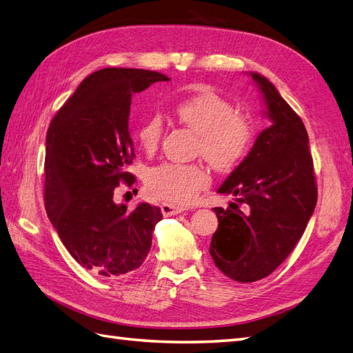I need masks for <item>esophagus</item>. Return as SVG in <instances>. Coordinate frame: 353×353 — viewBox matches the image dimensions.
I'll list each match as a JSON object with an SVG mask.
<instances>
[{"label":"esophagus","mask_w":353,"mask_h":353,"mask_svg":"<svg viewBox=\"0 0 353 353\" xmlns=\"http://www.w3.org/2000/svg\"><path fill=\"white\" fill-rule=\"evenodd\" d=\"M161 211L165 216H170V215H176V214L183 212L185 208L181 205H174V203H168V201H163V203H161Z\"/></svg>","instance_id":"34e87169"}]
</instances>
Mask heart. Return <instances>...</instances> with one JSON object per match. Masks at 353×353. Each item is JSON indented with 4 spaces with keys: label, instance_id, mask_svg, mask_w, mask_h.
Segmentation results:
<instances>
[{
    "label": "heart",
    "instance_id": "b5f03b06",
    "mask_svg": "<svg viewBox=\"0 0 353 353\" xmlns=\"http://www.w3.org/2000/svg\"><path fill=\"white\" fill-rule=\"evenodd\" d=\"M174 115L186 129L199 134L197 153L219 171H229L244 159L252 142V123L235 112L234 104L203 88L176 104ZM163 133V121L153 114L141 123L137 141L145 153H153ZM211 181L208 170L200 163L182 165L165 162L148 171L150 194L171 203H190Z\"/></svg>",
    "mask_w": 353,
    "mask_h": 353
}]
</instances>
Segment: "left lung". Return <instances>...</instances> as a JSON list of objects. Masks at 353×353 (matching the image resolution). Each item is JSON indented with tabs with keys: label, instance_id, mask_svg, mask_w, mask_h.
<instances>
[{
	"label": "left lung",
	"instance_id": "left-lung-1",
	"mask_svg": "<svg viewBox=\"0 0 353 353\" xmlns=\"http://www.w3.org/2000/svg\"><path fill=\"white\" fill-rule=\"evenodd\" d=\"M250 76L262 94L270 125L250 153L219 188L234 194L228 209L214 208L219 229L209 253L236 282H254L273 273L303 235L317 203L308 133L272 81Z\"/></svg>",
	"mask_w": 353,
	"mask_h": 353
}]
</instances>
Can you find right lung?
<instances>
[{
    "instance_id": "1",
    "label": "right lung",
    "mask_w": 353,
    "mask_h": 353,
    "mask_svg": "<svg viewBox=\"0 0 353 353\" xmlns=\"http://www.w3.org/2000/svg\"><path fill=\"white\" fill-rule=\"evenodd\" d=\"M161 72L104 68L88 76L70 97L47 133L45 209L66 250L81 267L104 277L139 268L162 220L157 206L117 205L119 183L132 186L127 171L134 157L129 133L132 95Z\"/></svg>"
}]
</instances>
